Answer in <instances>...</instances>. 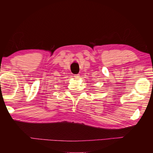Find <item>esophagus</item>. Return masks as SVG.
I'll return each instance as SVG.
<instances>
[{
  "label": "esophagus",
  "instance_id": "esophagus-1",
  "mask_svg": "<svg viewBox=\"0 0 153 153\" xmlns=\"http://www.w3.org/2000/svg\"><path fill=\"white\" fill-rule=\"evenodd\" d=\"M79 77H80V76H79V74H76V75H75V76H74L75 79H79Z\"/></svg>",
  "mask_w": 153,
  "mask_h": 153
}]
</instances>
